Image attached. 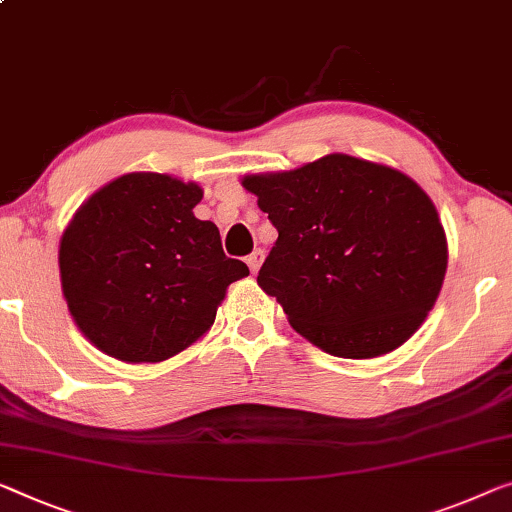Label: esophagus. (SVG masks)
Returning <instances> with one entry per match:
<instances>
[{
  "label": "esophagus",
  "mask_w": 512,
  "mask_h": 512,
  "mask_svg": "<svg viewBox=\"0 0 512 512\" xmlns=\"http://www.w3.org/2000/svg\"><path fill=\"white\" fill-rule=\"evenodd\" d=\"M262 262H264V250H259V248L253 250V253L246 257V264L250 266V271H253V273L259 271V266H262Z\"/></svg>",
  "instance_id": "obj_1"
}]
</instances>
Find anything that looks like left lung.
<instances>
[{
  "instance_id": "obj_1",
  "label": "left lung",
  "mask_w": 512,
  "mask_h": 512,
  "mask_svg": "<svg viewBox=\"0 0 512 512\" xmlns=\"http://www.w3.org/2000/svg\"><path fill=\"white\" fill-rule=\"evenodd\" d=\"M241 183L278 230L257 285L296 333L326 354L375 358L418 331L444 285L448 246L414 179L329 154Z\"/></svg>"
}]
</instances>
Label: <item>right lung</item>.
<instances>
[{
	"label": "right lung",
	"mask_w": 512,
	"mask_h": 512,
	"mask_svg": "<svg viewBox=\"0 0 512 512\" xmlns=\"http://www.w3.org/2000/svg\"><path fill=\"white\" fill-rule=\"evenodd\" d=\"M197 183L131 172L96 190L61 234L59 276L85 338L124 363H158L211 329L248 266L195 218Z\"/></svg>",
	"instance_id": "add662e5"
}]
</instances>
